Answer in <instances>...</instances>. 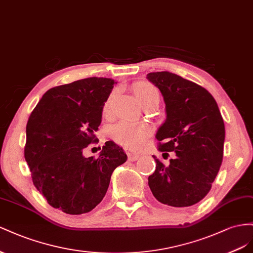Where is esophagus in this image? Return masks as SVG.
<instances>
[{
	"instance_id": "obj_1",
	"label": "esophagus",
	"mask_w": 253,
	"mask_h": 253,
	"mask_svg": "<svg viewBox=\"0 0 253 253\" xmlns=\"http://www.w3.org/2000/svg\"><path fill=\"white\" fill-rule=\"evenodd\" d=\"M126 154H127V156H128L129 160H131V161L138 160V158L140 157V154H139V153H136V151H134V150H132V149H129V148L126 149Z\"/></svg>"
}]
</instances>
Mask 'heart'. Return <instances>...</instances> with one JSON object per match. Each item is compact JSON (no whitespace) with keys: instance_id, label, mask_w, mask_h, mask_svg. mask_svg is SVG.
Returning a JSON list of instances; mask_svg holds the SVG:
<instances>
[{"instance_id":"heart-1","label":"heart","mask_w":253,"mask_h":253,"mask_svg":"<svg viewBox=\"0 0 253 253\" xmlns=\"http://www.w3.org/2000/svg\"><path fill=\"white\" fill-rule=\"evenodd\" d=\"M134 95L140 100L142 105H145L154 96H158L155 86L148 83L139 82L132 85ZM114 99V93L108 96L103 106V114L106 118L112 115V104ZM149 135V129L143 124H134V123L123 121L114 125L110 130L111 138L121 145L126 147L136 148L145 142Z\"/></svg>"}]
</instances>
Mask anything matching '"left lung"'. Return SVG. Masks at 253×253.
Masks as SVG:
<instances>
[{
	"label": "left lung",
	"mask_w": 253,
	"mask_h": 253,
	"mask_svg": "<svg viewBox=\"0 0 253 253\" xmlns=\"http://www.w3.org/2000/svg\"><path fill=\"white\" fill-rule=\"evenodd\" d=\"M161 91L167 120L156 134L158 149L176 157L165 165L154 157L148 177L155 198L183 208L199 203L210 192L222 161L225 124L217 103L203 86L169 72L147 74Z\"/></svg>",
	"instance_id": "1"
}]
</instances>
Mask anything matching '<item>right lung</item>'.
I'll use <instances>...</instances> for the list:
<instances>
[{"mask_svg":"<svg viewBox=\"0 0 253 253\" xmlns=\"http://www.w3.org/2000/svg\"><path fill=\"white\" fill-rule=\"evenodd\" d=\"M114 84L90 77L54 86L28 118L24 158L33 183L49 206L67 214L92 211L105 197L112 171L127 160L112 141L97 158L83 154L98 142L94 132Z\"/></svg>","mask_w":253,"mask_h":253,"instance_id":"1","label":"right lung"}]
</instances>
